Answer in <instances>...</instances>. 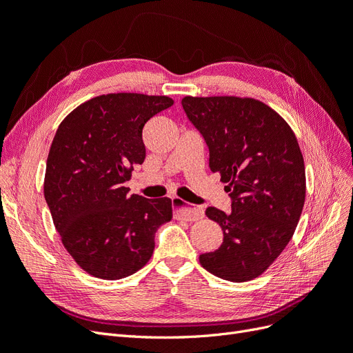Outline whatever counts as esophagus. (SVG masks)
Here are the masks:
<instances>
[{"mask_svg":"<svg viewBox=\"0 0 353 353\" xmlns=\"http://www.w3.org/2000/svg\"><path fill=\"white\" fill-rule=\"evenodd\" d=\"M172 206H174V213L176 218H183L185 221H196L203 218L205 212L200 208H191L187 206V203L179 199V197H172Z\"/></svg>","mask_w":353,"mask_h":353,"instance_id":"1","label":"esophagus"}]
</instances>
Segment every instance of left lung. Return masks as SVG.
<instances>
[{
  "label": "left lung",
  "instance_id": "1",
  "mask_svg": "<svg viewBox=\"0 0 353 353\" xmlns=\"http://www.w3.org/2000/svg\"><path fill=\"white\" fill-rule=\"evenodd\" d=\"M188 121L205 138L209 168L219 172L231 212L208 208L219 223V249L200 254L210 274L249 281L279 258L303 209L305 163L296 135L270 105L240 97H184Z\"/></svg>",
  "mask_w": 353,
  "mask_h": 353
}]
</instances>
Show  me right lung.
Wrapping results in <instances>:
<instances>
[{"label":"right lung","mask_w":353,"mask_h":353,"mask_svg":"<svg viewBox=\"0 0 353 353\" xmlns=\"http://www.w3.org/2000/svg\"><path fill=\"white\" fill-rule=\"evenodd\" d=\"M172 104L166 95H100L59 126L44 196L63 245L90 275L121 280L141 270L157 228L172 219L170 199L130 196L123 187L145 159L144 125Z\"/></svg>","instance_id":"add662e5"}]
</instances>
